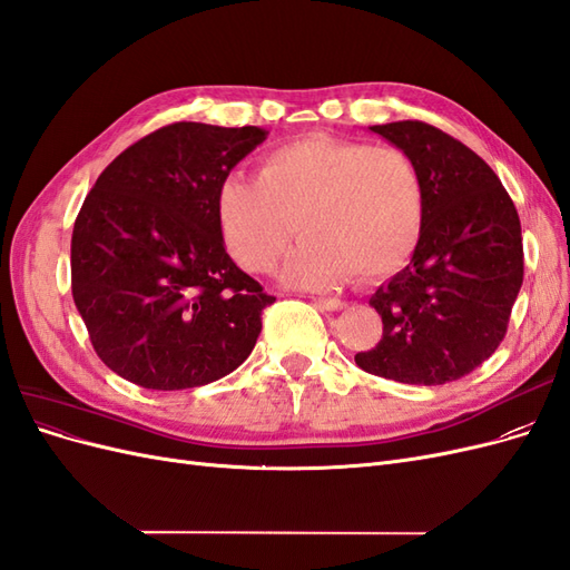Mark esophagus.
Masks as SVG:
<instances>
[{"mask_svg":"<svg viewBox=\"0 0 570 570\" xmlns=\"http://www.w3.org/2000/svg\"><path fill=\"white\" fill-rule=\"evenodd\" d=\"M314 304L321 308V312H340V308H344V302L342 299H335V297H316Z\"/></svg>","mask_w":570,"mask_h":570,"instance_id":"obj_1","label":"esophagus"}]
</instances>
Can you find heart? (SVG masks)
I'll list each match as a JSON object with an SVG mask.
<instances>
[{
  "instance_id": "1",
  "label": "heart",
  "mask_w": 570,
  "mask_h": 570,
  "mask_svg": "<svg viewBox=\"0 0 570 570\" xmlns=\"http://www.w3.org/2000/svg\"><path fill=\"white\" fill-rule=\"evenodd\" d=\"M216 223L247 273H268L299 230L283 283L331 289L352 273L371 283L402 271L419 249L425 185L402 147L304 135L266 151L254 180H223Z\"/></svg>"
}]
</instances>
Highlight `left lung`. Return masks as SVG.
I'll return each instance as SVG.
<instances>
[{
    "mask_svg": "<svg viewBox=\"0 0 570 570\" xmlns=\"http://www.w3.org/2000/svg\"><path fill=\"white\" fill-rule=\"evenodd\" d=\"M416 161L425 228L411 262L371 297L383 337L354 356L366 373L409 385L459 381L507 335L523 285L519 212L473 149L423 120L371 126Z\"/></svg>",
    "mask_w": 570,
    "mask_h": 570,
    "instance_id": "left-lung-1",
    "label": "left lung"
}]
</instances>
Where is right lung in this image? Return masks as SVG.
I'll use <instances>...</instances> for the list:
<instances>
[{"instance_id":"obj_1","label":"right lung","mask_w":570,"mask_h":570,"mask_svg":"<svg viewBox=\"0 0 570 570\" xmlns=\"http://www.w3.org/2000/svg\"><path fill=\"white\" fill-rule=\"evenodd\" d=\"M266 135L170 124L120 151L85 197L71 237L73 302L97 356L126 381L199 387L252 354L275 297L223 247L216 193Z\"/></svg>"}]
</instances>
